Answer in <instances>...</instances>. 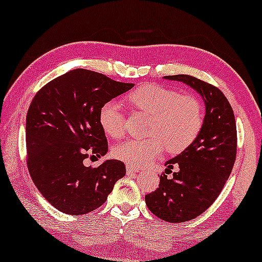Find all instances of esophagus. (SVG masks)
I'll return each mask as SVG.
<instances>
[{
    "mask_svg": "<svg viewBox=\"0 0 262 262\" xmlns=\"http://www.w3.org/2000/svg\"><path fill=\"white\" fill-rule=\"evenodd\" d=\"M139 168L135 167V166H131V164H127L126 166V171L127 174H131V173H136V171H138Z\"/></svg>",
    "mask_w": 262,
    "mask_h": 262,
    "instance_id": "esophagus-1",
    "label": "esophagus"
}]
</instances>
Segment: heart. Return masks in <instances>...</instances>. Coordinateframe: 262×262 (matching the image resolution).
Listing matches in <instances>:
<instances>
[{
	"mask_svg": "<svg viewBox=\"0 0 262 262\" xmlns=\"http://www.w3.org/2000/svg\"><path fill=\"white\" fill-rule=\"evenodd\" d=\"M132 105L151 114L145 139H127L113 148L118 160L142 166L156 159L166 145L169 152L187 149L203 127V107L195 96L180 94L160 84H144L128 95ZM99 123L107 135L119 138L125 131V116L117 101H107L99 111Z\"/></svg>",
	"mask_w": 262,
	"mask_h": 262,
	"instance_id": "b5f03b06",
	"label": "heart"
}]
</instances>
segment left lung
I'll return each instance as SVG.
<instances>
[{
    "label": "left lung",
    "instance_id": "8db88e82",
    "mask_svg": "<svg viewBox=\"0 0 262 262\" xmlns=\"http://www.w3.org/2000/svg\"><path fill=\"white\" fill-rule=\"evenodd\" d=\"M189 85L205 102L203 127L195 141L166 162L159 188L145 195L148 209L161 220L182 223L206 211L223 189L236 160L237 132L232 108L220 89L189 75L164 76ZM175 167L171 178L166 174Z\"/></svg>",
    "mask_w": 262,
    "mask_h": 262
}]
</instances>
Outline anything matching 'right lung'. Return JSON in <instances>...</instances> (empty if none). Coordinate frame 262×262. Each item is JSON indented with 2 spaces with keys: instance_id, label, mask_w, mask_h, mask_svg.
<instances>
[{
  "instance_id": "add662e5",
  "label": "right lung",
  "mask_w": 262,
  "mask_h": 262,
  "mask_svg": "<svg viewBox=\"0 0 262 262\" xmlns=\"http://www.w3.org/2000/svg\"><path fill=\"white\" fill-rule=\"evenodd\" d=\"M134 85L75 69L50 81L32 100L26 117L28 171L60 212L77 216L98 209L126 174L121 161L107 160L92 168L84 160L108 151L99 123L101 106Z\"/></svg>"
}]
</instances>
